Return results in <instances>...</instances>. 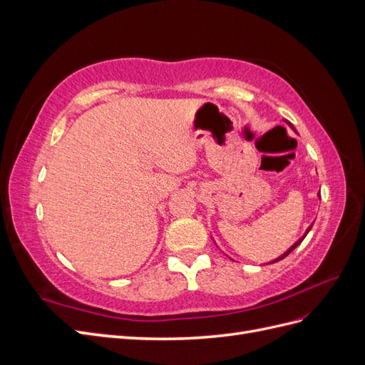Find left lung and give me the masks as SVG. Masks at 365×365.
Here are the masks:
<instances>
[{"label":"left lung","instance_id":"8db88e82","mask_svg":"<svg viewBox=\"0 0 365 365\" xmlns=\"http://www.w3.org/2000/svg\"><path fill=\"white\" fill-rule=\"evenodd\" d=\"M284 123H286V125H288V126H289V128H291V129H292V130H294V132H297V130H295V128H294V126H292V125H291V123H289V121H288V120H284ZM317 196H318V197H322V196H319V193H318V195H317ZM312 225H314V224H311V225H309V227H307V228H306V231H304V235H303V236H302V237H300V239H298V240H297V242H295V244H292V245H291V247H289V248H288V250H286V251H284V252H283V254H282V256H279V257H277V259H274V260H271V262H268V263H267V264H271V263H275V262H279V260H282V259H284V257H286V256H289V254H291V252H292V251H294V250H295V248H297V247H298V245H300V244H302V242H303V240H304V237H306V236H307V233H309V231H311V228H312ZM230 259H231V257H230ZM231 260H233V259H231Z\"/></svg>","mask_w":365,"mask_h":365}]
</instances>
